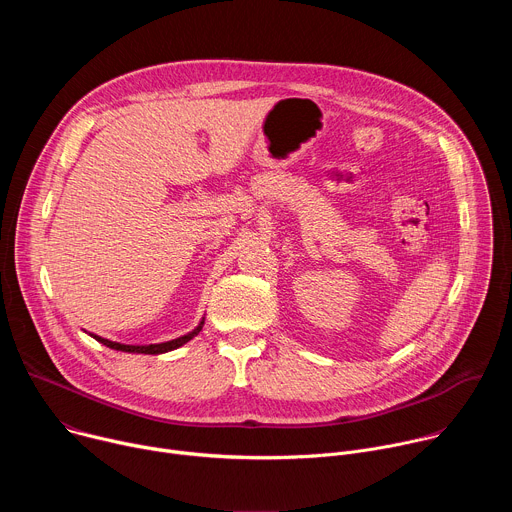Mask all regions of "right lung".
Returning <instances> with one entry per match:
<instances>
[{
  "instance_id": "add662e5",
  "label": "right lung",
  "mask_w": 512,
  "mask_h": 512,
  "mask_svg": "<svg viewBox=\"0 0 512 512\" xmlns=\"http://www.w3.org/2000/svg\"><path fill=\"white\" fill-rule=\"evenodd\" d=\"M202 326H204V320H200V324H198L192 332H188V334H184V336H180V338H174V340H168V342H160V344H145V346H139V344H121V342H113V340H107V338H101V336H95V334H91V336H93L97 342L105 344L107 348L121 350V352H133V354H164V352L176 350V348H180L182 344H186L188 340H192V338L202 330Z\"/></svg>"
}]
</instances>
